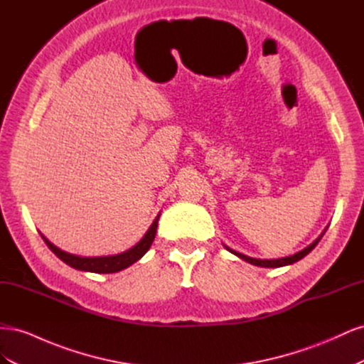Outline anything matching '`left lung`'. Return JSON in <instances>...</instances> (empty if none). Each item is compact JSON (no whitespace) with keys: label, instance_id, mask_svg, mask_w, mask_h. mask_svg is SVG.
I'll return each instance as SVG.
<instances>
[{"label":"left lung","instance_id":"obj_1","mask_svg":"<svg viewBox=\"0 0 364 364\" xmlns=\"http://www.w3.org/2000/svg\"><path fill=\"white\" fill-rule=\"evenodd\" d=\"M326 229H328V226L323 229V232H322L321 235H318V237L313 241L311 245H308V246H306V247H304L302 250L293 253V255H290V257L277 258V259H259V258H252V257L245 255V253H240V252H237V250H234V249L228 247L226 245H225V249H226V250H229L230 253H234V255H237L238 258H241L243 261H246V262H249V264H253V266H258V267H284V266H290V264H293V262H296V261L302 259L304 257H306L308 253H310V252L317 246L318 241H321V238H322V237H323V234L326 232Z\"/></svg>","mask_w":364,"mask_h":364}]
</instances>
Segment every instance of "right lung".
<instances>
[{
    "label": "right lung",
    "mask_w": 364,
    "mask_h": 364,
    "mask_svg": "<svg viewBox=\"0 0 364 364\" xmlns=\"http://www.w3.org/2000/svg\"><path fill=\"white\" fill-rule=\"evenodd\" d=\"M159 215L161 214H158L156 218L153 220V223L150 225L144 237H142L134 247H130L126 252L117 253V255H107V257L74 255V253H68V252L59 249L58 246H54L51 241H48V238H46L42 234H41V237L43 238V241H46V245L51 249L54 255L60 258L65 264H68V266L73 269L82 270V272H92V273H117L119 270L127 269L129 266H132V264L144 257V253L150 249L153 240H155Z\"/></svg>",
    "instance_id": "obj_1"
}]
</instances>
